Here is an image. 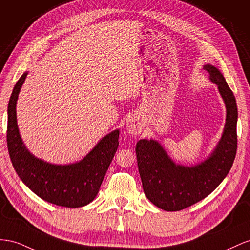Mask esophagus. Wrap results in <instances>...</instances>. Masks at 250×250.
Wrapping results in <instances>:
<instances>
[{"instance_id": "1", "label": "esophagus", "mask_w": 250, "mask_h": 250, "mask_svg": "<svg viewBox=\"0 0 250 250\" xmlns=\"http://www.w3.org/2000/svg\"><path fill=\"white\" fill-rule=\"evenodd\" d=\"M142 124L139 120V118L134 117L131 118L126 124V129L127 132H129L131 135H139L142 132Z\"/></svg>"}]
</instances>
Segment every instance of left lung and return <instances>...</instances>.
<instances>
[{"mask_svg": "<svg viewBox=\"0 0 250 250\" xmlns=\"http://www.w3.org/2000/svg\"><path fill=\"white\" fill-rule=\"evenodd\" d=\"M204 70L209 74L210 81L218 85L227 111L222 138L209 158L201 165L187 167L176 166L157 141L141 139L135 148L145 194L163 210H181L208 197L223 181L236 158V98L216 67L206 65Z\"/></svg>", "mask_w": 250, "mask_h": 250, "instance_id": "obj_1", "label": "left lung"}]
</instances>
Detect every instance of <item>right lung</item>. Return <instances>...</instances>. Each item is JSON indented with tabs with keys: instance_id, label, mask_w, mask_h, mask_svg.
I'll return each instance as SVG.
<instances>
[{
	"instance_id": "add662e5",
	"label": "right lung",
	"mask_w": 250,
	"mask_h": 250,
	"mask_svg": "<svg viewBox=\"0 0 250 250\" xmlns=\"http://www.w3.org/2000/svg\"><path fill=\"white\" fill-rule=\"evenodd\" d=\"M25 72L16 83L8 104L7 147L12 166L28 188L42 200L63 208H82L94 200L118 147L119 131L106 135L84 158L69 166L50 165L35 158L21 139L16 104Z\"/></svg>"
}]
</instances>
